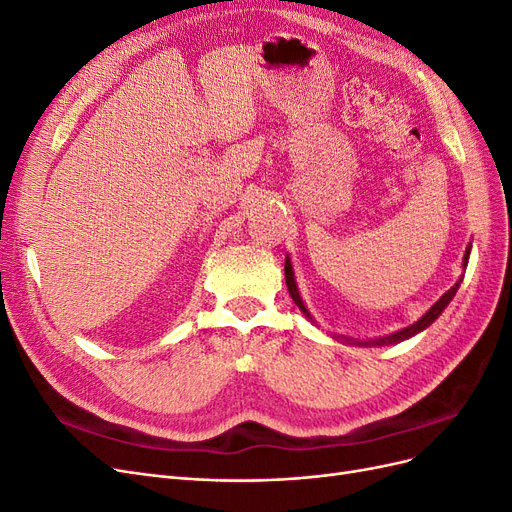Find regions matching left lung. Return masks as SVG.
<instances>
[{
    "label": "left lung",
    "instance_id": "8db88e82",
    "mask_svg": "<svg viewBox=\"0 0 512 512\" xmlns=\"http://www.w3.org/2000/svg\"><path fill=\"white\" fill-rule=\"evenodd\" d=\"M468 256H470V247L466 250V256H463V267H468ZM284 273H286V286H288V292H290L292 301L301 307V312H303L305 316H309V312H307L305 305H303V301H301V297H299L297 284H294V273H292V265H290V260H288V258H286V265H284ZM459 284H461V280H459L451 290H446V292L442 294V297H440V301L433 303L429 312H427L421 320H418V322L410 324V327L401 329V331H397V333L386 335V337H380V339H369V342H356V339H348V344H350V342H354V344H359V346H384V344H397V342H404V339H408V337L416 335L418 331L427 329L429 324L444 312V307H446L448 303H451V299L455 297V292H457Z\"/></svg>",
    "mask_w": 512,
    "mask_h": 512
}]
</instances>
